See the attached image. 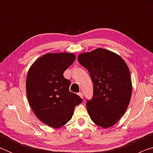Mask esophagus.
<instances>
[{
    "label": "esophagus",
    "instance_id": "esophagus-1",
    "mask_svg": "<svg viewBox=\"0 0 153 153\" xmlns=\"http://www.w3.org/2000/svg\"><path fill=\"white\" fill-rule=\"evenodd\" d=\"M78 95L80 97H81L82 98H83V93L82 92H79L78 93Z\"/></svg>",
    "mask_w": 153,
    "mask_h": 153
}]
</instances>
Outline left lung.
Listing matches in <instances>:
<instances>
[{"mask_svg":"<svg viewBox=\"0 0 153 153\" xmlns=\"http://www.w3.org/2000/svg\"><path fill=\"white\" fill-rule=\"evenodd\" d=\"M94 85L86 108L92 121L107 128L120 120L128 108L132 92L130 72L125 61L112 51L98 48L78 55Z\"/></svg>","mask_w":153,"mask_h":153,"instance_id":"1","label":"left lung"}]
</instances>
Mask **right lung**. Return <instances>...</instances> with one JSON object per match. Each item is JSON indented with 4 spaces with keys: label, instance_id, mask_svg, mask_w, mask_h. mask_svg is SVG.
<instances>
[{
    "label": "right lung",
    "instance_id": "right-lung-1",
    "mask_svg": "<svg viewBox=\"0 0 153 153\" xmlns=\"http://www.w3.org/2000/svg\"><path fill=\"white\" fill-rule=\"evenodd\" d=\"M74 53H47L36 60L26 77L28 102L38 120L54 128L63 126L72 117L82 99L69 92L71 82L63 73L74 63Z\"/></svg>",
    "mask_w": 153,
    "mask_h": 153
}]
</instances>
